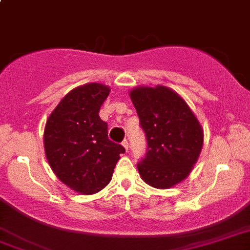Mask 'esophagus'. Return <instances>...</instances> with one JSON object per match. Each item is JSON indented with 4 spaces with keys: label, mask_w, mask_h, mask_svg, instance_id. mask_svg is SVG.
Segmentation results:
<instances>
[{
    "label": "esophagus",
    "mask_w": 250,
    "mask_h": 250,
    "mask_svg": "<svg viewBox=\"0 0 250 250\" xmlns=\"http://www.w3.org/2000/svg\"><path fill=\"white\" fill-rule=\"evenodd\" d=\"M123 146H124V148L126 149V151H129V148H130V145H129V142L126 141V140H125V141L123 142Z\"/></svg>",
    "instance_id": "esophagus-1"
}]
</instances>
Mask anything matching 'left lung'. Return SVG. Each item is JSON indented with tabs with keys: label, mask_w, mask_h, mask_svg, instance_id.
<instances>
[{
	"label": "left lung",
	"mask_w": 250,
	"mask_h": 250,
	"mask_svg": "<svg viewBox=\"0 0 250 250\" xmlns=\"http://www.w3.org/2000/svg\"><path fill=\"white\" fill-rule=\"evenodd\" d=\"M129 96L147 139L146 156L137 165L140 177L156 189H169L198 162L203 127L187 102L166 85L132 88Z\"/></svg>",
	"instance_id": "1"
}]
</instances>
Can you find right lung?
Returning a JSON list of instances; mask_svg holds the SVG:
<instances>
[{"label": "right lung", "mask_w": 250, "mask_h": 250, "mask_svg": "<svg viewBox=\"0 0 250 250\" xmlns=\"http://www.w3.org/2000/svg\"><path fill=\"white\" fill-rule=\"evenodd\" d=\"M110 87L85 83L68 92L47 118L44 149L52 172L73 191L91 195L109 184L125 152L108 139V124L99 116Z\"/></svg>", "instance_id": "add662e5"}]
</instances>
